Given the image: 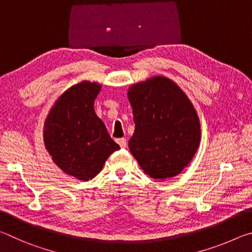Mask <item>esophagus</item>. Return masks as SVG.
Here are the masks:
<instances>
[{
	"instance_id": "34e87169",
	"label": "esophagus",
	"mask_w": 252,
	"mask_h": 252,
	"mask_svg": "<svg viewBox=\"0 0 252 252\" xmlns=\"http://www.w3.org/2000/svg\"><path fill=\"white\" fill-rule=\"evenodd\" d=\"M117 142L119 143V146H120L121 148H126V140L125 138H120L117 140Z\"/></svg>"
}]
</instances>
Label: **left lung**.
I'll return each instance as SVG.
<instances>
[{"label":"left lung","instance_id":"8db88e82","mask_svg":"<svg viewBox=\"0 0 252 252\" xmlns=\"http://www.w3.org/2000/svg\"><path fill=\"white\" fill-rule=\"evenodd\" d=\"M134 133L130 151L152 179L177 176L200 143V122L192 103L176 83L157 76L130 88Z\"/></svg>","mask_w":252,"mask_h":252}]
</instances>
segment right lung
Masks as SVG:
<instances>
[{
  "label": "right lung",
  "instance_id": "obj_1",
  "mask_svg": "<svg viewBox=\"0 0 252 252\" xmlns=\"http://www.w3.org/2000/svg\"><path fill=\"white\" fill-rule=\"evenodd\" d=\"M100 84L82 82L66 90L51 109L44 143L65 173L88 181L101 171L108 157L120 149L94 112Z\"/></svg>",
  "mask_w": 252,
  "mask_h": 252
}]
</instances>
